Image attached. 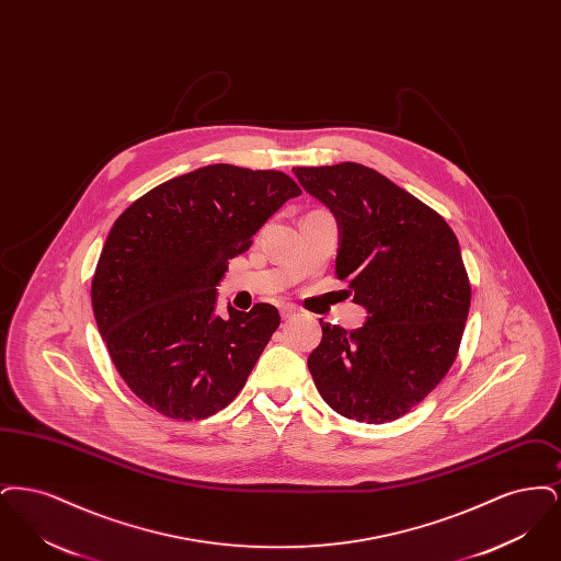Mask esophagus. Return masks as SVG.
Here are the masks:
<instances>
[{"instance_id":"34e87169","label":"esophagus","mask_w":561,"mask_h":561,"mask_svg":"<svg viewBox=\"0 0 561 561\" xmlns=\"http://www.w3.org/2000/svg\"><path fill=\"white\" fill-rule=\"evenodd\" d=\"M279 316H282V320H293L296 316V309L293 305H284V307H279Z\"/></svg>"}]
</instances>
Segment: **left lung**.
<instances>
[{"label": "left lung", "mask_w": 561, "mask_h": 561, "mask_svg": "<svg viewBox=\"0 0 561 561\" xmlns=\"http://www.w3.org/2000/svg\"><path fill=\"white\" fill-rule=\"evenodd\" d=\"M294 174L341 222L336 277L368 321L343 330L321 321L309 370L323 401L368 425L398 421L453 368L471 305V284L450 225L362 163Z\"/></svg>", "instance_id": "8db88e82"}]
</instances>
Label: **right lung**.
<instances>
[{"mask_svg":"<svg viewBox=\"0 0 561 561\" xmlns=\"http://www.w3.org/2000/svg\"><path fill=\"white\" fill-rule=\"evenodd\" d=\"M296 195L300 187L279 170L214 163L119 214L92 277V309L138 400L168 419L199 421L238 398L279 311L256 302L220 318L216 284Z\"/></svg>","mask_w":561,"mask_h":561,"instance_id":"1","label":"right lung"}]
</instances>
